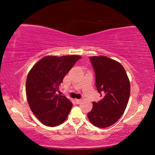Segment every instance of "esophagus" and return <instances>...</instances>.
Wrapping results in <instances>:
<instances>
[{"instance_id":"esophagus-1","label":"esophagus","mask_w":155,"mask_h":155,"mask_svg":"<svg viewBox=\"0 0 155 155\" xmlns=\"http://www.w3.org/2000/svg\"><path fill=\"white\" fill-rule=\"evenodd\" d=\"M75 101H76V102H77V104H80L81 103V101H82V100H81V99H79V100H78V99H77V100H75Z\"/></svg>"}]
</instances>
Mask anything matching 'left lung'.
<instances>
[{"label": "left lung", "mask_w": 155, "mask_h": 155, "mask_svg": "<svg viewBox=\"0 0 155 155\" xmlns=\"http://www.w3.org/2000/svg\"><path fill=\"white\" fill-rule=\"evenodd\" d=\"M95 74L97 91L102 97L92 102L87 114L95 127L105 128L115 123L124 114L130 95V83L123 66L106 56L90 57Z\"/></svg>", "instance_id": "1"}]
</instances>
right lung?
I'll return each mask as SVG.
<instances>
[{"instance_id": "add662e5", "label": "right lung", "mask_w": 155, "mask_h": 155, "mask_svg": "<svg viewBox=\"0 0 155 155\" xmlns=\"http://www.w3.org/2000/svg\"><path fill=\"white\" fill-rule=\"evenodd\" d=\"M80 58L77 55L46 56L29 71L26 84L28 102L33 114L45 125H59L68 117L72 104L58 92L64 77Z\"/></svg>"}]
</instances>
